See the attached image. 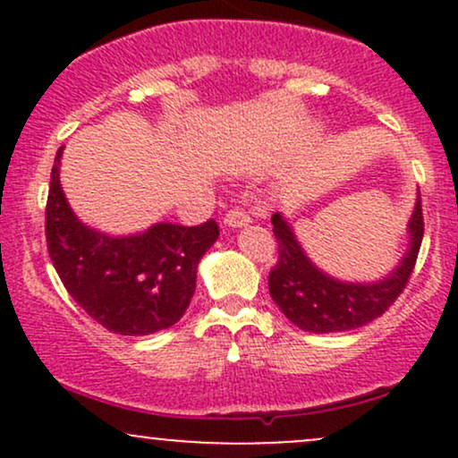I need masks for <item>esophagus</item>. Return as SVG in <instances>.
I'll return each mask as SVG.
<instances>
[{
	"label": "esophagus",
	"mask_w": 458,
	"mask_h": 458,
	"mask_svg": "<svg viewBox=\"0 0 458 458\" xmlns=\"http://www.w3.org/2000/svg\"><path fill=\"white\" fill-rule=\"evenodd\" d=\"M224 224L228 225V228H243V225L250 224V215H247L243 208H230V211L225 213Z\"/></svg>",
	"instance_id": "1"
}]
</instances>
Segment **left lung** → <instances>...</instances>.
Returning a JSON list of instances; mask_svg holds the SVG:
<instances>
[{
  "mask_svg": "<svg viewBox=\"0 0 458 458\" xmlns=\"http://www.w3.org/2000/svg\"><path fill=\"white\" fill-rule=\"evenodd\" d=\"M277 241V265L269 273V293L284 317L312 334L357 329L379 318L407 286L424 236L422 199L409 219V250L390 276L377 282H340L320 271L299 245L291 224L276 213L271 217Z\"/></svg>",
  "mask_w": 458,
  "mask_h": 458,
  "instance_id": "1",
  "label": "left lung"
}]
</instances>
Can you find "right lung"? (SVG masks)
Wrapping results in <instances>:
<instances>
[{
  "instance_id": "obj_1",
  "label": "right lung",
  "mask_w": 458,
  "mask_h": 458,
  "mask_svg": "<svg viewBox=\"0 0 458 458\" xmlns=\"http://www.w3.org/2000/svg\"><path fill=\"white\" fill-rule=\"evenodd\" d=\"M62 150L51 167L45 234L68 295L114 334L148 335L172 327L196 293L198 262L217 241V224L161 222L131 236L88 228L62 191Z\"/></svg>"
}]
</instances>
